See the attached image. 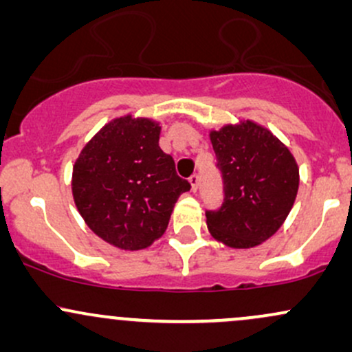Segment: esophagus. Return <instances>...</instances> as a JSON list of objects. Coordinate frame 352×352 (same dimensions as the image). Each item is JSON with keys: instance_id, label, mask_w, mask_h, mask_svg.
Listing matches in <instances>:
<instances>
[{"instance_id": "esophagus-1", "label": "esophagus", "mask_w": 352, "mask_h": 352, "mask_svg": "<svg viewBox=\"0 0 352 352\" xmlns=\"http://www.w3.org/2000/svg\"><path fill=\"white\" fill-rule=\"evenodd\" d=\"M199 184H200L199 175H197V173H193V175L190 177V185H192L193 192H197V190H199Z\"/></svg>"}]
</instances>
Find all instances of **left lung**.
Listing matches in <instances>:
<instances>
[{"mask_svg": "<svg viewBox=\"0 0 352 352\" xmlns=\"http://www.w3.org/2000/svg\"><path fill=\"white\" fill-rule=\"evenodd\" d=\"M225 199L207 212L210 235L230 248H253L273 236L292 212L300 168L289 148L253 120L210 131Z\"/></svg>", "mask_w": 352, "mask_h": 352, "instance_id": "1", "label": "left lung"}]
</instances>
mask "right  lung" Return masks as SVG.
Masks as SVG:
<instances>
[{
	"instance_id": "obj_1",
	"label": "right lung",
	"mask_w": 352,
	"mask_h": 352,
	"mask_svg": "<svg viewBox=\"0 0 352 352\" xmlns=\"http://www.w3.org/2000/svg\"><path fill=\"white\" fill-rule=\"evenodd\" d=\"M160 125L148 117H117L84 145L72 167V197L99 238L120 250H144L168 227L187 180L159 147Z\"/></svg>"
}]
</instances>
